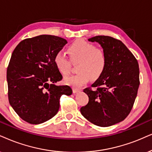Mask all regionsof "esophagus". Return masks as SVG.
Wrapping results in <instances>:
<instances>
[{
	"mask_svg": "<svg viewBox=\"0 0 152 152\" xmlns=\"http://www.w3.org/2000/svg\"><path fill=\"white\" fill-rule=\"evenodd\" d=\"M80 89L79 88H73V93H79L80 91Z\"/></svg>",
	"mask_w": 152,
	"mask_h": 152,
	"instance_id": "1",
	"label": "esophagus"
}]
</instances>
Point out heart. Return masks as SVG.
Listing matches in <instances>:
<instances>
[{
  "label": "heart",
  "instance_id": "heart-1",
  "mask_svg": "<svg viewBox=\"0 0 152 152\" xmlns=\"http://www.w3.org/2000/svg\"><path fill=\"white\" fill-rule=\"evenodd\" d=\"M68 53L72 61H79L77 74L68 76L64 81L67 85L80 87L92 78L101 76L107 65V56L104 52L96 48L95 45L85 40L78 39L69 46ZM54 63L61 74L67 75L70 72L71 61L62 51L56 53Z\"/></svg>",
  "mask_w": 152,
  "mask_h": 152
}]
</instances>
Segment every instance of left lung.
Masks as SVG:
<instances>
[{
    "label": "left lung",
    "mask_w": 152,
    "mask_h": 152,
    "mask_svg": "<svg viewBox=\"0 0 152 152\" xmlns=\"http://www.w3.org/2000/svg\"><path fill=\"white\" fill-rule=\"evenodd\" d=\"M88 41L102 46L107 65L92 84L95 90H83L89 101L80 108V113L92 124L107 127L124 121L131 111L140 86L139 65L121 41L107 36H94Z\"/></svg>",
    "instance_id": "obj_1"
}]
</instances>
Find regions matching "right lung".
<instances>
[{
    "mask_svg": "<svg viewBox=\"0 0 152 152\" xmlns=\"http://www.w3.org/2000/svg\"><path fill=\"white\" fill-rule=\"evenodd\" d=\"M67 43L52 35H40L21 41L12 54L7 69L8 99L19 116L31 124L53 118L62 95H71L68 86H57L62 76L54 57Z\"/></svg>",
    "mask_w": 152,
    "mask_h": 152,
    "instance_id": "1",
    "label": "right lung"
}]
</instances>
